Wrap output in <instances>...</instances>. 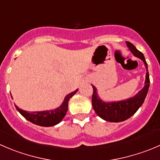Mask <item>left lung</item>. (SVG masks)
<instances>
[{
    "instance_id": "obj_1",
    "label": "left lung",
    "mask_w": 160,
    "mask_h": 160,
    "mask_svg": "<svg viewBox=\"0 0 160 160\" xmlns=\"http://www.w3.org/2000/svg\"><path fill=\"white\" fill-rule=\"evenodd\" d=\"M126 43L128 48L132 52L133 55L137 58L142 59L143 62L145 63V66L147 70L145 86L134 97L130 98L126 100L119 101V102H105L101 100L100 98L98 95L97 89H96L95 87L92 85L93 108L97 113L98 116L108 122H114V123L122 122L132 116L143 104L145 97L147 95V93H148V88H149V74L148 72V64L145 61V56L142 52H139L136 48L134 44L128 42V41H126Z\"/></svg>"
}]
</instances>
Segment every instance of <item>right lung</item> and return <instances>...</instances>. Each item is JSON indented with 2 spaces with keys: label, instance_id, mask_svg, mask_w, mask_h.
I'll return each mask as SVG.
<instances>
[{
  "label": "right lung",
  "instance_id": "obj_1",
  "mask_svg": "<svg viewBox=\"0 0 160 160\" xmlns=\"http://www.w3.org/2000/svg\"><path fill=\"white\" fill-rule=\"evenodd\" d=\"M78 89L73 92L69 93L66 96L64 101L59 107L53 110H47V111L41 112H26L21 109L15 105L16 109L19 112L20 114L29 120L31 123L41 127H52L58 124L66 116L68 110V103L69 101L76 93Z\"/></svg>",
  "mask_w": 160,
  "mask_h": 160
}]
</instances>
